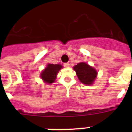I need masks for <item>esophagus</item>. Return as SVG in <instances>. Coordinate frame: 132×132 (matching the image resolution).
<instances>
[{
  "mask_svg": "<svg viewBox=\"0 0 132 132\" xmlns=\"http://www.w3.org/2000/svg\"><path fill=\"white\" fill-rule=\"evenodd\" d=\"M69 66H70V64H69V63H64V67H66V68H68V67H69Z\"/></svg>",
  "mask_w": 132,
  "mask_h": 132,
  "instance_id": "esophagus-1",
  "label": "esophagus"
}]
</instances>
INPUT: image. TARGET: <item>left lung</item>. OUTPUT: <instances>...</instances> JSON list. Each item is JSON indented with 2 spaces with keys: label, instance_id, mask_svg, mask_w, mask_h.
Returning <instances> with one entry per match:
<instances>
[{
  "label": "left lung",
  "instance_id": "1",
  "mask_svg": "<svg viewBox=\"0 0 132 132\" xmlns=\"http://www.w3.org/2000/svg\"><path fill=\"white\" fill-rule=\"evenodd\" d=\"M77 76L84 84L92 85L97 76V71L93 67L84 62H80L73 67Z\"/></svg>",
  "mask_w": 132,
  "mask_h": 132
}]
</instances>
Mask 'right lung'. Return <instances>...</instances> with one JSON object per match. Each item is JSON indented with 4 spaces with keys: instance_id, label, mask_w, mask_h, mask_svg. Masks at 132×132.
<instances>
[{
    "instance_id": "right-lung-1",
    "label": "right lung",
    "mask_w": 132,
    "mask_h": 132,
    "mask_svg": "<svg viewBox=\"0 0 132 132\" xmlns=\"http://www.w3.org/2000/svg\"><path fill=\"white\" fill-rule=\"evenodd\" d=\"M62 68L61 64H48L46 67L40 74V77L44 82L48 84H51L55 81L57 75Z\"/></svg>"
}]
</instances>
